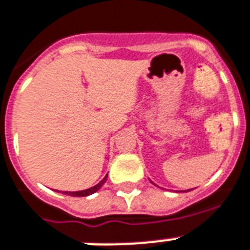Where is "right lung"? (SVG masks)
<instances>
[{"label":"right lung","instance_id":"right-lung-1","mask_svg":"<svg viewBox=\"0 0 250 250\" xmlns=\"http://www.w3.org/2000/svg\"><path fill=\"white\" fill-rule=\"evenodd\" d=\"M106 177H107V174L105 176L103 180H101L100 182L97 185H95V186H92V188H86V190H81V191H64L62 194H66V195H70V196H88L91 195V194H93V192H96L99 188L103 186V185L106 182Z\"/></svg>","mask_w":250,"mask_h":250}]
</instances>
